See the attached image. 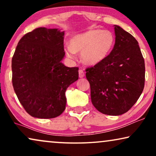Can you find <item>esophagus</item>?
<instances>
[{"label":"esophagus","instance_id":"34e87169","mask_svg":"<svg viewBox=\"0 0 156 156\" xmlns=\"http://www.w3.org/2000/svg\"><path fill=\"white\" fill-rule=\"evenodd\" d=\"M79 76H80V78H83L84 76V72L82 69L79 70Z\"/></svg>","mask_w":156,"mask_h":156}]
</instances>
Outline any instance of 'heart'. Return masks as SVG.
<instances>
[{"label":"heart","instance_id":"b5f03b06","mask_svg":"<svg viewBox=\"0 0 156 156\" xmlns=\"http://www.w3.org/2000/svg\"><path fill=\"white\" fill-rule=\"evenodd\" d=\"M115 37L108 30H89L70 38L69 45L65 48L66 56L70 59H76V52H81L83 62L96 65L101 62L114 48Z\"/></svg>","mask_w":156,"mask_h":156}]
</instances>
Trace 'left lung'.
I'll return each instance as SVG.
<instances>
[{
	"mask_svg": "<svg viewBox=\"0 0 156 156\" xmlns=\"http://www.w3.org/2000/svg\"><path fill=\"white\" fill-rule=\"evenodd\" d=\"M114 27V48L101 62L86 69V77L94 106L104 114L119 116L143 92L145 63L137 40L119 25Z\"/></svg>",
	"mask_w": 156,
	"mask_h": 156,
	"instance_id": "1",
	"label": "left lung"
}]
</instances>
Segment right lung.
I'll return each instance as SVG.
<instances>
[{
	"instance_id": "obj_1",
	"label": "right lung",
	"mask_w": 156,
	"mask_h": 156,
	"mask_svg": "<svg viewBox=\"0 0 156 156\" xmlns=\"http://www.w3.org/2000/svg\"><path fill=\"white\" fill-rule=\"evenodd\" d=\"M65 31L38 27L18 42L12 58V86L25 110L37 119L65 111V91L79 78L78 67L62 62Z\"/></svg>"
}]
</instances>
